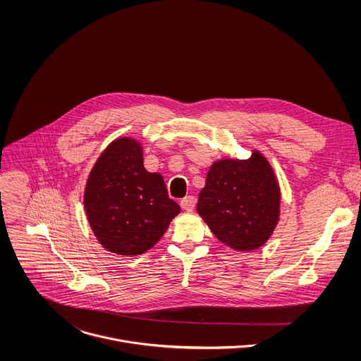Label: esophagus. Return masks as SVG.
I'll return each mask as SVG.
<instances>
[{
	"mask_svg": "<svg viewBox=\"0 0 361 361\" xmlns=\"http://www.w3.org/2000/svg\"><path fill=\"white\" fill-rule=\"evenodd\" d=\"M195 206H196V199L193 196H188V197L180 200V207L186 211H192Z\"/></svg>",
	"mask_w": 361,
	"mask_h": 361,
	"instance_id": "34e87169",
	"label": "esophagus"
}]
</instances>
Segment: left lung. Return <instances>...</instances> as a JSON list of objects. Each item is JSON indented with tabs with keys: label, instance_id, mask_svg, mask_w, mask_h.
Returning a JSON list of instances; mask_svg holds the SVG:
<instances>
[{
	"label": "left lung",
	"instance_id": "8db88e82",
	"mask_svg": "<svg viewBox=\"0 0 361 361\" xmlns=\"http://www.w3.org/2000/svg\"><path fill=\"white\" fill-rule=\"evenodd\" d=\"M197 214L233 250L253 252L265 245L281 216V188L269 161L256 149L247 159L214 161L199 195Z\"/></svg>",
	"mask_w": 361,
	"mask_h": 361
}]
</instances>
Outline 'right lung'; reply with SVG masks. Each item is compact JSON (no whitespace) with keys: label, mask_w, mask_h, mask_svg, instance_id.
<instances>
[{"label":"right lung","mask_w":361,"mask_h":361,"mask_svg":"<svg viewBox=\"0 0 361 361\" xmlns=\"http://www.w3.org/2000/svg\"><path fill=\"white\" fill-rule=\"evenodd\" d=\"M83 204L99 243L119 256L150 250L180 212L162 175L145 168L142 143L129 136L112 140L97 158Z\"/></svg>","instance_id":"1"}]
</instances>
